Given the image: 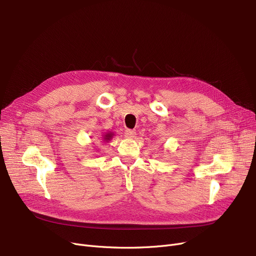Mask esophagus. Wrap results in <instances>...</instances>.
Here are the masks:
<instances>
[{"instance_id":"esophagus-1","label":"esophagus","mask_w":256,"mask_h":256,"mask_svg":"<svg viewBox=\"0 0 256 256\" xmlns=\"http://www.w3.org/2000/svg\"><path fill=\"white\" fill-rule=\"evenodd\" d=\"M124 135L126 138H134L136 136V132L132 130H126Z\"/></svg>"}]
</instances>
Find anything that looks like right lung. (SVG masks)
<instances>
[{"label": "right lung", "instance_id": "obj_1", "mask_svg": "<svg viewBox=\"0 0 256 256\" xmlns=\"http://www.w3.org/2000/svg\"><path fill=\"white\" fill-rule=\"evenodd\" d=\"M112 136H113V134H106L104 139V140H110V138H112Z\"/></svg>", "mask_w": 256, "mask_h": 256}]
</instances>
